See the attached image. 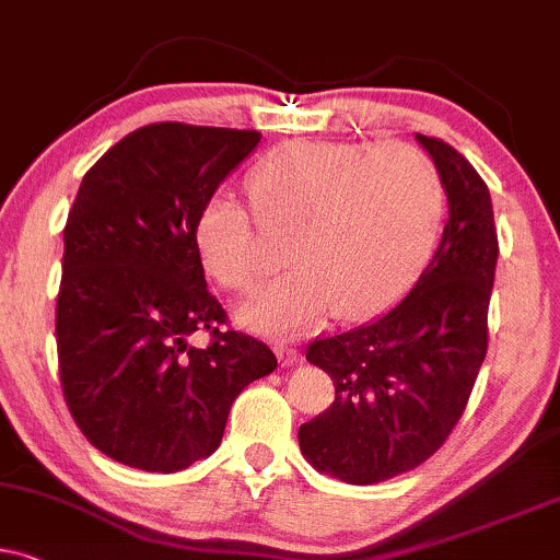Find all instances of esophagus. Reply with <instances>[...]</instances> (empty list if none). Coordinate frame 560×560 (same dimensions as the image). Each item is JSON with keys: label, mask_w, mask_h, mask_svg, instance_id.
<instances>
[{"label": "esophagus", "mask_w": 560, "mask_h": 560, "mask_svg": "<svg viewBox=\"0 0 560 560\" xmlns=\"http://www.w3.org/2000/svg\"><path fill=\"white\" fill-rule=\"evenodd\" d=\"M278 355L282 358V363L285 365H293V363H299L301 361V353L295 348H291V345H278Z\"/></svg>", "instance_id": "obj_1"}]
</instances>
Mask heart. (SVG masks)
Here are the masks:
<instances>
[{
  "instance_id": "obj_1",
  "label": "heart",
  "mask_w": 560,
  "mask_h": 560,
  "mask_svg": "<svg viewBox=\"0 0 560 560\" xmlns=\"http://www.w3.org/2000/svg\"><path fill=\"white\" fill-rule=\"evenodd\" d=\"M248 191L265 225L293 228V269L241 303L238 319L280 337L395 301L425 265L444 215L439 168L407 144L288 142L257 163ZM195 246L231 291H252L267 272L257 220L228 195L199 207Z\"/></svg>"
}]
</instances>
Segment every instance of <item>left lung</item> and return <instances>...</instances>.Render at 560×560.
Wrapping results in <instances>:
<instances>
[{"label": "left lung", "instance_id": "left-lung-1", "mask_svg": "<svg viewBox=\"0 0 560 560\" xmlns=\"http://www.w3.org/2000/svg\"><path fill=\"white\" fill-rule=\"evenodd\" d=\"M448 199L436 252L392 312L314 340L306 361L335 382V402L299 428L316 470L350 486L402 475L444 444L488 350L499 238L491 191L452 144L416 135Z\"/></svg>", "mask_w": 560, "mask_h": 560}]
</instances>
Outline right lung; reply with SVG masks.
<instances>
[{
  "mask_svg": "<svg viewBox=\"0 0 560 560\" xmlns=\"http://www.w3.org/2000/svg\"><path fill=\"white\" fill-rule=\"evenodd\" d=\"M261 140L254 129L163 121L127 135L82 178L65 225L57 301L61 389L106 457L178 472L210 457L241 389L278 358L207 291L199 207ZM207 328L213 342L188 337Z\"/></svg>",
  "mask_w": 560,
  "mask_h": 560,
  "instance_id": "add662e5",
  "label": "right lung"
}]
</instances>
